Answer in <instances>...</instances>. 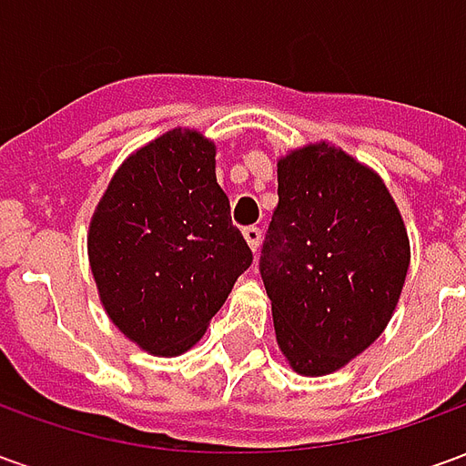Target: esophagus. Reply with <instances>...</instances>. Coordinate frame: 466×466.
<instances>
[{"instance_id": "34e87169", "label": "esophagus", "mask_w": 466, "mask_h": 466, "mask_svg": "<svg viewBox=\"0 0 466 466\" xmlns=\"http://www.w3.org/2000/svg\"><path fill=\"white\" fill-rule=\"evenodd\" d=\"M242 234L244 239H247V244H249V249L257 252V249H259V242H262V229H259V227H247Z\"/></svg>"}]
</instances>
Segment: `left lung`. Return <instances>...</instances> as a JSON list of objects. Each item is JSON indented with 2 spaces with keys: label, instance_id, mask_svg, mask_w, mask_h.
Here are the masks:
<instances>
[{
  "label": "left lung",
  "instance_id": "obj_1",
  "mask_svg": "<svg viewBox=\"0 0 466 466\" xmlns=\"http://www.w3.org/2000/svg\"><path fill=\"white\" fill-rule=\"evenodd\" d=\"M279 202L262 247L277 344L297 374L324 377L384 332L410 272V237L387 184L329 142L277 162Z\"/></svg>",
  "mask_w": 466,
  "mask_h": 466
}]
</instances>
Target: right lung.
Masks as SVG:
<instances>
[{
	"instance_id": "1",
	"label": "right lung",
	"mask_w": 466,
	"mask_h": 466,
	"mask_svg": "<svg viewBox=\"0 0 466 466\" xmlns=\"http://www.w3.org/2000/svg\"><path fill=\"white\" fill-rule=\"evenodd\" d=\"M214 157L197 129L159 134L119 164L89 222L99 302L129 342L157 357L192 350L252 264Z\"/></svg>"
}]
</instances>
